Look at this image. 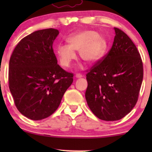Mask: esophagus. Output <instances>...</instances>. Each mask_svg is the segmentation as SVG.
Instances as JSON below:
<instances>
[{
  "label": "esophagus",
  "instance_id": "obj_1",
  "mask_svg": "<svg viewBox=\"0 0 152 152\" xmlns=\"http://www.w3.org/2000/svg\"><path fill=\"white\" fill-rule=\"evenodd\" d=\"M76 78H81V77H83V76H82V75L80 74H76Z\"/></svg>",
  "mask_w": 152,
  "mask_h": 152
}]
</instances>
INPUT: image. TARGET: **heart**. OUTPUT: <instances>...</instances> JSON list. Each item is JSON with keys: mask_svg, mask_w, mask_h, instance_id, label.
Returning <instances> with one entry per match:
<instances>
[{"mask_svg": "<svg viewBox=\"0 0 152 152\" xmlns=\"http://www.w3.org/2000/svg\"><path fill=\"white\" fill-rule=\"evenodd\" d=\"M68 45L58 44L56 53L63 67L71 66L78 51L79 56L87 64H94L100 60L107 48L106 39L93 31H83L70 35L66 39Z\"/></svg>", "mask_w": 152, "mask_h": 152, "instance_id": "1", "label": "heart"}]
</instances>
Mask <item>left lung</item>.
I'll return each mask as SVG.
<instances>
[{
    "instance_id": "1",
    "label": "left lung",
    "mask_w": 152,
    "mask_h": 152,
    "mask_svg": "<svg viewBox=\"0 0 152 152\" xmlns=\"http://www.w3.org/2000/svg\"><path fill=\"white\" fill-rule=\"evenodd\" d=\"M111 49L86 74L88 107L104 121H117L137 104L144 69L139 52L124 31L114 28Z\"/></svg>"
}]
</instances>
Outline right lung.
Wrapping results in <instances>:
<instances>
[{
    "label": "right lung",
    "instance_id": "1",
    "mask_svg": "<svg viewBox=\"0 0 152 152\" xmlns=\"http://www.w3.org/2000/svg\"><path fill=\"white\" fill-rule=\"evenodd\" d=\"M58 34L54 28L35 31L20 40L10 56V93L18 111L31 120L53 114L74 80L57 64L53 43Z\"/></svg>",
    "mask_w": 152,
    "mask_h": 152
}]
</instances>
